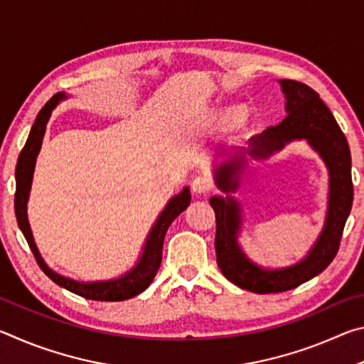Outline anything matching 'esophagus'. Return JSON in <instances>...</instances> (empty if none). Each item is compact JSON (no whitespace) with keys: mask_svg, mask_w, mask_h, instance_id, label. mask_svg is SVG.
<instances>
[{"mask_svg":"<svg viewBox=\"0 0 364 364\" xmlns=\"http://www.w3.org/2000/svg\"><path fill=\"white\" fill-rule=\"evenodd\" d=\"M210 188H212V183L205 176H197L194 178L193 183H191V189H193V193H197V194H204L207 191H210Z\"/></svg>","mask_w":364,"mask_h":364,"instance_id":"obj_1","label":"esophagus"}]
</instances>
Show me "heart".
<instances>
[{"label": "heart", "instance_id": "b5f03b06", "mask_svg": "<svg viewBox=\"0 0 364 364\" xmlns=\"http://www.w3.org/2000/svg\"><path fill=\"white\" fill-rule=\"evenodd\" d=\"M244 120V112L239 107L223 109L217 117V122L221 128L237 127Z\"/></svg>", "mask_w": 364, "mask_h": 364}]
</instances>
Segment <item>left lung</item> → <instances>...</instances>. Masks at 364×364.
Masks as SVG:
<instances>
[{"label": "left lung", "instance_id": "1", "mask_svg": "<svg viewBox=\"0 0 364 364\" xmlns=\"http://www.w3.org/2000/svg\"><path fill=\"white\" fill-rule=\"evenodd\" d=\"M279 85L286 97V119L250 138L247 149L234 152L230 160L215 170V184L226 197H210V205L217 218L215 250L221 273L232 284L255 294L291 291L328 268L338 250L345 221L353 202L352 157L347 138L343 136L334 115L316 91L305 83L279 80ZM297 139H305L320 154L328 168L330 194L325 226L316 244L300 262L286 269H263L243 254L237 241L242 227V206L230 193L235 192L240 183L247 155L255 159L267 158Z\"/></svg>", "mask_w": 364, "mask_h": 364}]
</instances>
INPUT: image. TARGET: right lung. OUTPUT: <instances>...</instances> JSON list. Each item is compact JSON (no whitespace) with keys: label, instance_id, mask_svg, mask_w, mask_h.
I'll return each mask as SVG.
<instances>
[{"label":"right lung","instance_id":"right-lung-1","mask_svg":"<svg viewBox=\"0 0 364 364\" xmlns=\"http://www.w3.org/2000/svg\"><path fill=\"white\" fill-rule=\"evenodd\" d=\"M67 100L65 93H56L51 100H49L45 106L36 115V119L32 125V130L27 138V143L23 146V149L17 160L16 167V197H14V208H16V217L17 223L23 236H26L27 242L32 249L33 255L36 258V263L40 264L49 279L56 282L58 286L67 289L73 294L80 295V297L91 299V300H100V301H120L128 300L134 297V295L146 291L154 279V276L157 274V269L162 262V247H164V239L165 232H167L168 226L173 223V220L180 215L183 210H186V207L191 202V193L189 188H183L180 194L171 197L167 202V205L156 220V223L151 228L149 234H147L143 252L138 258V262L134 267L127 271L125 274L119 276V278L107 279V281H75L72 278H67L56 273L51 269L43 260L38 247H36L32 230H30L28 217H27V202L30 196V189H32V180H33V171L38 152L41 149L43 136H45L46 125L49 117H51L53 110L58 107L60 101Z\"/></svg>","mask_w":364,"mask_h":364}]
</instances>
